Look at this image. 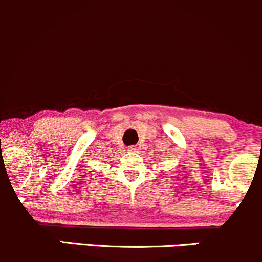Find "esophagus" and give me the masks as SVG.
Wrapping results in <instances>:
<instances>
[{"instance_id": "1", "label": "esophagus", "mask_w": 262, "mask_h": 262, "mask_svg": "<svg viewBox=\"0 0 262 262\" xmlns=\"http://www.w3.org/2000/svg\"><path fill=\"white\" fill-rule=\"evenodd\" d=\"M128 150H131V152H137L138 147L137 146H130V147H128Z\"/></svg>"}]
</instances>
